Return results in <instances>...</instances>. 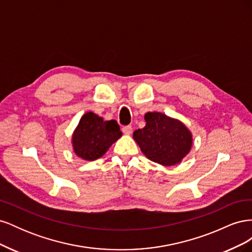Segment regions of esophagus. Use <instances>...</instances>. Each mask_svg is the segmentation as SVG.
Here are the masks:
<instances>
[{"label": "esophagus", "mask_w": 252, "mask_h": 252, "mask_svg": "<svg viewBox=\"0 0 252 252\" xmlns=\"http://www.w3.org/2000/svg\"><path fill=\"white\" fill-rule=\"evenodd\" d=\"M122 131H123V133H125V134H131L132 133V127L130 125L124 126L123 128H122Z\"/></svg>", "instance_id": "1"}]
</instances>
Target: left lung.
Listing matches in <instances>:
<instances>
[{
    "mask_svg": "<svg viewBox=\"0 0 252 252\" xmlns=\"http://www.w3.org/2000/svg\"><path fill=\"white\" fill-rule=\"evenodd\" d=\"M145 121V127L133 132L143 154L163 166L181 163L192 145V134L187 127L161 112H147Z\"/></svg>",
    "mask_w": 252,
    "mask_h": 252,
    "instance_id": "1",
    "label": "left lung"
}]
</instances>
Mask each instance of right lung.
I'll return each mask as SVG.
<instances>
[{
    "label": "right lung",
    "mask_w": 252,
    "mask_h": 252,
    "mask_svg": "<svg viewBox=\"0 0 252 252\" xmlns=\"http://www.w3.org/2000/svg\"><path fill=\"white\" fill-rule=\"evenodd\" d=\"M122 136L117 121H104L94 112L81 118L72 134L74 154L86 161H94L106 154L111 145Z\"/></svg>",
    "instance_id": "1"
}]
</instances>
